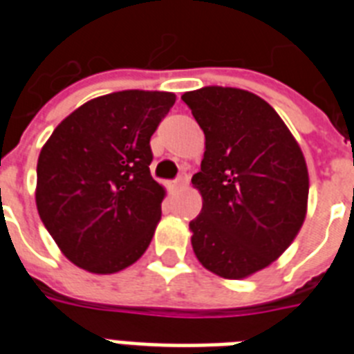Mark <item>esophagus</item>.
Masks as SVG:
<instances>
[{
	"instance_id": "obj_1",
	"label": "esophagus",
	"mask_w": 354,
	"mask_h": 354,
	"mask_svg": "<svg viewBox=\"0 0 354 354\" xmlns=\"http://www.w3.org/2000/svg\"><path fill=\"white\" fill-rule=\"evenodd\" d=\"M187 185H189V176H187L185 173H181L180 176L174 180V189H185Z\"/></svg>"
}]
</instances>
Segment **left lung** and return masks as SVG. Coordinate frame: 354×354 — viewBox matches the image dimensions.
I'll return each instance as SVG.
<instances>
[{
    "mask_svg": "<svg viewBox=\"0 0 354 354\" xmlns=\"http://www.w3.org/2000/svg\"><path fill=\"white\" fill-rule=\"evenodd\" d=\"M181 100L205 133L192 185L203 208L190 221L203 267L228 279L272 263L303 226L308 169L299 144L267 101L232 87H203Z\"/></svg>",
    "mask_w": 354,
    "mask_h": 354,
    "instance_id": "8db88e82",
    "label": "left lung"
}]
</instances>
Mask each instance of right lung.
<instances>
[{"mask_svg": "<svg viewBox=\"0 0 354 354\" xmlns=\"http://www.w3.org/2000/svg\"><path fill=\"white\" fill-rule=\"evenodd\" d=\"M173 92L121 91L87 101L55 128L37 162V210L67 260L112 274L147 250L164 187L149 173L151 135Z\"/></svg>", "mask_w": 354, "mask_h": 354, "instance_id": "1", "label": "right lung"}]
</instances>
